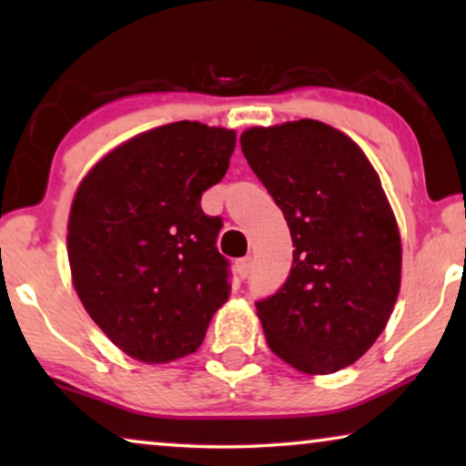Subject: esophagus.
I'll use <instances>...</instances> for the list:
<instances>
[{
    "instance_id": "esophagus-1",
    "label": "esophagus",
    "mask_w": 466,
    "mask_h": 466,
    "mask_svg": "<svg viewBox=\"0 0 466 466\" xmlns=\"http://www.w3.org/2000/svg\"><path fill=\"white\" fill-rule=\"evenodd\" d=\"M250 269H252V258L250 257H244V258L235 260V271H238V276L241 279L250 276Z\"/></svg>"
}]
</instances>
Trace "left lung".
I'll list each match as a JSON object with an SVG mask.
<instances>
[{"mask_svg":"<svg viewBox=\"0 0 466 466\" xmlns=\"http://www.w3.org/2000/svg\"><path fill=\"white\" fill-rule=\"evenodd\" d=\"M239 142L295 246L289 279L257 303L267 346L301 373L346 369L386 329L400 290V233L378 171L320 120L250 127Z\"/></svg>","mask_w":466,"mask_h":466,"instance_id":"obj_1","label":"left lung"}]
</instances>
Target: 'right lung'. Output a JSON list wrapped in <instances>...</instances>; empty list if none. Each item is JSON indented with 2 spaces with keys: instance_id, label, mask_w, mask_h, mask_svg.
<instances>
[{
  "instance_id": "obj_1",
  "label": "right lung",
  "mask_w": 466,
  "mask_h": 466,
  "mask_svg": "<svg viewBox=\"0 0 466 466\" xmlns=\"http://www.w3.org/2000/svg\"><path fill=\"white\" fill-rule=\"evenodd\" d=\"M235 131L180 120L127 139L76 188L67 220L72 284L118 350L146 365L197 352L231 295L201 195L225 177Z\"/></svg>"
}]
</instances>
